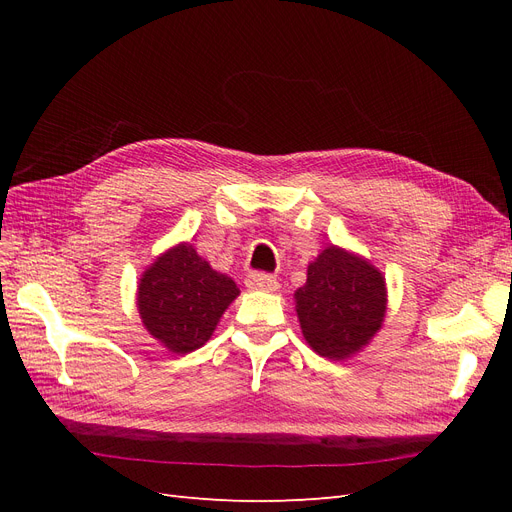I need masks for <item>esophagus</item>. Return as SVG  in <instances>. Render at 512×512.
<instances>
[{"mask_svg": "<svg viewBox=\"0 0 512 512\" xmlns=\"http://www.w3.org/2000/svg\"><path fill=\"white\" fill-rule=\"evenodd\" d=\"M245 286L250 290L273 292V290H277V286H280V282H277L275 277L269 273H250L245 277Z\"/></svg>", "mask_w": 512, "mask_h": 512, "instance_id": "34e87169", "label": "esophagus"}]
</instances>
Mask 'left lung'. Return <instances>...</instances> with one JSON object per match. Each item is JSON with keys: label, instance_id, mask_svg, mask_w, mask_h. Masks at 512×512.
<instances>
[{"label": "left lung", "instance_id": "1", "mask_svg": "<svg viewBox=\"0 0 512 512\" xmlns=\"http://www.w3.org/2000/svg\"><path fill=\"white\" fill-rule=\"evenodd\" d=\"M303 337L320 356L348 359L374 337L386 312L384 277L363 258L331 245L294 292Z\"/></svg>", "mask_w": 512, "mask_h": 512}]
</instances>
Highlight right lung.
<instances>
[{"label":"right lung","mask_w":512,"mask_h":512,"mask_svg":"<svg viewBox=\"0 0 512 512\" xmlns=\"http://www.w3.org/2000/svg\"><path fill=\"white\" fill-rule=\"evenodd\" d=\"M239 294L230 277L213 271L188 243L160 256L138 286V312L147 331L177 354L203 346Z\"/></svg>","instance_id":"add662e5"}]
</instances>
